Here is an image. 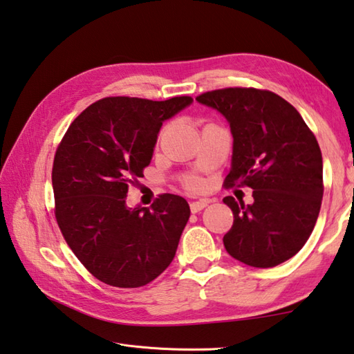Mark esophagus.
<instances>
[{
  "label": "esophagus",
  "mask_w": 354,
  "mask_h": 354,
  "mask_svg": "<svg viewBox=\"0 0 354 354\" xmlns=\"http://www.w3.org/2000/svg\"><path fill=\"white\" fill-rule=\"evenodd\" d=\"M210 204L209 199H199V201H193V203H190V210L192 213H198L203 209H205L207 205Z\"/></svg>",
  "instance_id": "obj_1"
}]
</instances>
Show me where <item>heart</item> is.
<instances>
[{"instance_id":"obj_1","label":"heart","mask_w":354,"mask_h":354,"mask_svg":"<svg viewBox=\"0 0 354 354\" xmlns=\"http://www.w3.org/2000/svg\"><path fill=\"white\" fill-rule=\"evenodd\" d=\"M189 185H190V187H198V185H199V183H198V181H195V179H190V181H189Z\"/></svg>"}]
</instances>
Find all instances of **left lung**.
<instances>
[{"instance_id":"left-lung-1","label":"left lung","mask_w":354,"mask_h":354,"mask_svg":"<svg viewBox=\"0 0 354 354\" xmlns=\"http://www.w3.org/2000/svg\"><path fill=\"white\" fill-rule=\"evenodd\" d=\"M196 101L230 124L233 153L225 185L253 189V204L224 198L234 218L223 239L225 250L256 268L293 258L313 232L324 195L315 135L292 104L268 90H213Z\"/></svg>"}]
</instances>
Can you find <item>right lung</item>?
Wrapping results in <instances>:
<instances>
[{
	"label": "right lung",
	"instance_id": "right-lung-1",
	"mask_svg": "<svg viewBox=\"0 0 354 354\" xmlns=\"http://www.w3.org/2000/svg\"><path fill=\"white\" fill-rule=\"evenodd\" d=\"M192 102L104 98L62 138L52 170L55 216L76 258L104 283L142 287L175 258L190 218L187 201L164 193L151 207L130 209L126 198L151 161L162 122Z\"/></svg>",
	"mask_w": 354,
	"mask_h": 354
}]
</instances>
